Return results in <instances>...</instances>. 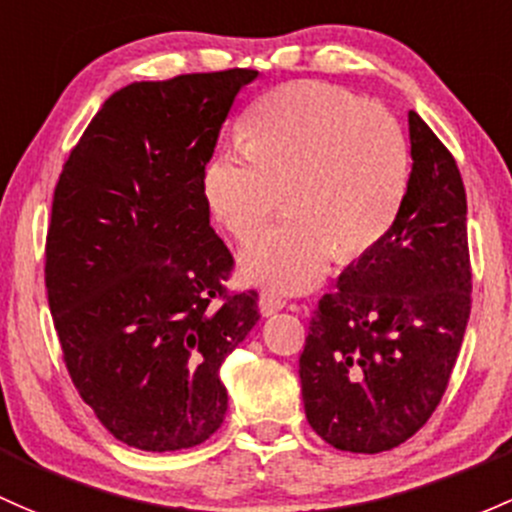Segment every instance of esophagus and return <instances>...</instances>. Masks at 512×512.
Masks as SVG:
<instances>
[{
	"mask_svg": "<svg viewBox=\"0 0 512 512\" xmlns=\"http://www.w3.org/2000/svg\"><path fill=\"white\" fill-rule=\"evenodd\" d=\"M284 304H287V301L279 297V294L270 292V289H265V292L260 294V311H262V316L277 314L279 309H284Z\"/></svg>",
	"mask_w": 512,
	"mask_h": 512,
	"instance_id": "34e87169",
	"label": "esophagus"
}]
</instances>
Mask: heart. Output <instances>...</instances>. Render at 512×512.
<instances>
[{"label": "heart", "mask_w": 512, "mask_h": 512, "mask_svg": "<svg viewBox=\"0 0 512 512\" xmlns=\"http://www.w3.org/2000/svg\"><path fill=\"white\" fill-rule=\"evenodd\" d=\"M242 144L203 169L211 213L238 242L270 223L282 191L292 213L242 255L252 282L314 287L336 250L355 260L378 245L405 201L410 152L400 122L338 85L299 80L267 93L242 122Z\"/></svg>", "instance_id": "1"}]
</instances>
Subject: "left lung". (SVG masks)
<instances>
[{"label":"left lung","mask_w":512,"mask_h":512,"mask_svg":"<svg viewBox=\"0 0 512 512\" xmlns=\"http://www.w3.org/2000/svg\"><path fill=\"white\" fill-rule=\"evenodd\" d=\"M412 174L395 223L319 299L299 358L306 419L341 451L380 454L427 424L471 314L459 166L410 110Z\"/></svg>","instance_id":"left-lung-1"}]
</instances>
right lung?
<instances>
[{"instance_id": "1", "label": "right lung", "mask_w": 512, "mask_h": 512, "mask_svg": "<svg viewBox=\"0 0 512 512\" xmlns=\"http://www.w3.org/2000/svg\"><path fill=\"white\" fill-rule=\"evenodd\" d=\"M252 68L132 83L105 100L53 191L46 292L68 375L107 432L179 451L223 424L220 365L260 319L230 292L203 169Z\"/></svg>"}]
</instances>
